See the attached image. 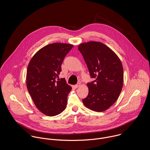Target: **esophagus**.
Wrapping results in <instances>:
<instances>
[{"mask_svg": "<svg viewBox=\"0 0 150 150\" xmlns=\"http://www.w3.org/2000/svg\"><path fill=\"white\" fill-rule=\"evenodd\" d=\"M81 86V83H78L77 85H75V86H74V88H79V86Z\"/></svg>", "mask_w": 150, "mask_h": 150, "instance_id": "34e87169", "label": "esophagus"}]
</instances>
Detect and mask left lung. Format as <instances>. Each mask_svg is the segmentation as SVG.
Segmentation results:
<instances>
[{
  "label": "left lung",
  "mask_w": 150,
  "mask_h": 150,
  "mask_svg": "<svg viewBox=\"0 0 150 150\" xmlns=\"http://www.w3.org/2000/svg\"><path fill=\"white\" fill-rule=\"evenodd\" d=\"M78 49L91 77L95 79L87 83L89 92L83 102L93 111H104L117 101L121 92L124 82L121 61L111 49L100 42L81 43Z\"/></svg>",
  "instance_id": "8db88e82"
}]
</instances>
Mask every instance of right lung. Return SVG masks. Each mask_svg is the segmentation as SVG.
Returning a JSON list of instances; mask_svg holds the SVG:
<instances>
[{"mask_svg":"<svg viewBox=\"0 0 150 150\" xmlns=\"http://www.w3.org/2000/svg\"><path fill=\"white\" fill-rule=\"evenodd\" d=\"M73 44L55 43L40 49L30 59L26 71V86L38 109L50 117L59 114L66 108L71 87L66 80L56 78L61 64Z\"/></svg>","mask_w":150,"mask_h":150,"instance_id":"right-lung-1","label":"right lung"}]
</instances>
